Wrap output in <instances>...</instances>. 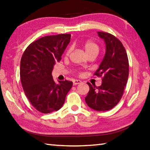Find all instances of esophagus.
Segmentation results:
<instances>
[{
  "mask_svg": "<svg viewBox=\"0 0 150 150\" xmlns=\"http://www.w3.org/2000/svg\"><path fill=\"white\" fill-rule=\"evenodd\" d=\"M73 85H77L78 84L81 83V81L80 80H74L73 81Z\"/></svg>",
  "mask_w": 150,
  "mask_h": 150,
  "instance_id": "esophagus-1",
  "label": "esophagus"
}]
</instances>
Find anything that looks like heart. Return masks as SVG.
<instances>
[{
	"instance_id": "obj_1",
	"label": "heart",
	"mask_w": 150,
	"mask_h": 150,
	"mask_svg": "<svg viewBox=\"0 0 150 150\" xmlns=\"http://www.w3.org/2000/svg\"><path fill=\"white\" fill-rule=\"evenodd\" d=\"M81 46H82V48L85 51V54L87 55L93 54L97 55L98 51H99L98 45L95 42L90 41V40L83 42L82 45H81ZM69 54V52H67V54Z\"/></svg>"
}]
</instances>
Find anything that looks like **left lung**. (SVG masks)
<instances>
[{
	"label": "left lung",
	"instance_id": "obj_1",
	"mask_svg": "<svg viewBox=\"0 0 150 150\" xmlns=\"http://www.w3.org/2000/svg\"><path fill=\"white\" fill-rule=\"evenodd\" d=\"M97 34L105 43L106 52L95 75L103 76L102 85L93 87L89 83V91L85 98L87 105L97 111L110 110L123 95L129 74V63L126 50L122 42L106 32Z\"/></svg>",
	"mask_w": 150,
	"mask_h": 150
}]
</instances>
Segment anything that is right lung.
Segmentation results:
<instances>
[{
    "label": "right lung",
    "instance_id": "add662e5",
    "mask_svg": "<svg viewBox=\"0 0 150 150\" xmlns=\"http://www.w3.org/2000/svg\"><path fill=\"white\" fill-rule=\"evenodd\" d=\"M71 34L47 35L30 44L20 61V79L32 105L47 114L62 107L65 96L73 86L69 81L55 83L52 73L69 44Z\"/></svg>",
    "mask_w": 150,
    "mask_h": 150
}]
</instances>
